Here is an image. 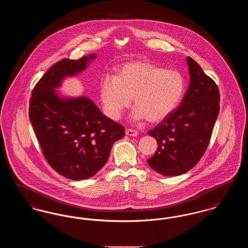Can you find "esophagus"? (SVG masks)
Instances as JSON below:
<instances>
[{
  "label": "esophagus",
  "instance_id": "1",
  "mask_svg": "<svg viewBox=\"0 0 248 248\" xmlns=\"http://www.w3.org/2000/svg\"><path fill=\"white\" fill-rule=\"evenodd\" d=\"M125 134H126L127 136H131V137H137L139 133H138V131H136V130L128 128V129L125 130Z\"/></svg>",
  "mask_w": 248,
  "mask_h": 248
}]
</instances>
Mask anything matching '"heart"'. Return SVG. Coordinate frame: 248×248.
Here are the masks:
<instances>
[{
	"mask_svg": "<svg viewBox=\"0 0 248 248\" xmlns=\"http://www.w3.org/2000/svg\"><path fill=\"white\" fill-rule=\"evenodd\" d=\"M185 91L186 79L181 71L149 61L125 63L115 76L107 75L100 83L103 109L111 120L121 117L133 96L134 120L160 122L179 106Z\"/></svg>",
	"mask_w": 248,
	"mask_h": 248,
	"instance_id": "heart-1",
	"label": "heart"
}]
</instances>
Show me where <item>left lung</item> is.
<instances>
[{
  "mask_svg": "<svg viewBox=\"0 0 248 248\" xmlns=\"http://www.w3.org/2000/svg\"><path fill=\"white\" fill-rule=\"evenodd\" d=\"M189 85L180 106L149 135L158 148L147 160L157 173L178 176L197 165L205 153L219 112V91L216 83L191 58H187Z\"/></svg>",
  "mask_w": 248,
  "mask_h": 248,
  "instance_id": "obj_1",
  "label": "left lung"
}]
</instances>
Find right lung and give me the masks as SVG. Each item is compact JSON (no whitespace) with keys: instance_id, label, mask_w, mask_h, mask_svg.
Wrapping results in <instances>:
<instances>
[{"instance_id":"obj_1","label":"right lung","mask_w":248,"mask_h":248,"mask_svg":"<svg viewBox=\"0 0 248 248\" xmlns=\"http://www.w3.org/2000/svg\"><path fill=\"white\" fill-rule=\"evenodd\" d=\"M95 58L59 61L37 83L30 101V120L48 164L73 180L93 177L106 164L113 143L124 137V126L103 115L90 98L63 97L55 90Z\"/></svg>"}]
</instances>
